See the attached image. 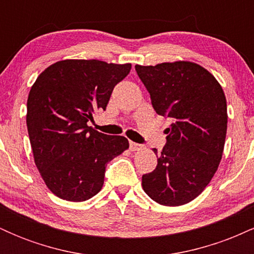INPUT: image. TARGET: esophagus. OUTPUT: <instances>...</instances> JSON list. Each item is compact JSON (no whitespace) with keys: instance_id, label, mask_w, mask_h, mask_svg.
Listing matches in <instances>:
<instances>
[{"instance_id":"1","label":"esophagus","mask_w":254,"mask_h":254,"mask_svg":"<svg viewBox=\"0 0 254 254\" xmlns=\"http://www.w3.org/2000/svg\"><path fill=\"white\" fill-rule=\"evenodd\" d=\"M142 148H143V145H142V144L135 143V142H131V141H130V150L136 151V150L142 149Z\"/></svg>"}]
</instances>
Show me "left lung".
Here are the masks:
<instances>
[{
  "mask_svg": "<svg viewBox=\"0 0 254 254\" xmlns=\"http://www.w3.org/2000/svg\"><path fill=\"white\" fill-rule=\"evenodd\" d=\"M135 69L155 112L172 122L156 168L142 176V186L159 204L183 205L202 193L220 165L228 119L223 89L192 62Z\"/></svg>",
  "mask_w": 254,
  "mask_h": 254,
  "instance_id": "left-lung-1",
  "label": "left lung"
}]
</instances>
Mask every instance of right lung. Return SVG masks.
Listing matches in <instances>:
<instances>
[{
  "label": "right lung",
  "mask_w": 254,
  "mask_h": 254,
  "mask_svg": "<svg viewBox=\"0 0 254 254\" xmlns=\"http://www.w3.org/2000/svg\"><path fill=\"white\" fill-rule=\"evenodd\" d=\"M131 64L65 60L38 76L27 99L28 136L34 162L52 193L83 202L101 190L106 166L129 148L124 136L88 127L106 110L112 90Z\"/></svg>",
  "instance_id": "add662e5"
}]
</instances>
